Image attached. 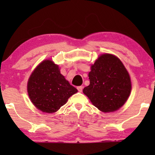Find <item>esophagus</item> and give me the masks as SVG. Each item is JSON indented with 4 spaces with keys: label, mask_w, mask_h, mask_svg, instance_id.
Returning <instances> with one entry per match:
<instances>
[{
    "label": "esophagus",
    "mask_w": 155,
    "mask_h": 155,
    "mask_svg": "<svg viewBox=\"0 0 155 155\" xmlns=\"http://www.w3.org/2000/svg\"><path fill=\"white\" fill-rule=\"evenodd\" d=\"M83 88V86H78V87H77V90L78 91H79V92H82Z\"/></svg>",
    "instance_id": "obj_1"
}]
</instances>
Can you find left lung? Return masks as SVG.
<instances>
[{"instance_id":"obj_1","label":"left lung","mask_w":155,"mask_h":155,"mask_svg":"<svg viewBox=\"0 0 155 155\" xmlns=\"http://www.w3.org/2000/svg\"><path fill=\"white\" fill-rule=\"evenodd\" d=\"M89 79L90 85L83 91L100 111H116L129 96V74L122 61L112 54H104L99 57L91 65Z\"/></svg>"}]
</instances>
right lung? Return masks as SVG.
Instances as JSON below:
<instances>
[{
    "label": "right lung",
    "mask_w": 155,
    "mask_h": 155,
    "mask_svg": "<svg viewBox=\"0 0 155 155\" xmlns=\"http://www.w3.org/2000/svg\"><path fill=\"white\" fill-rule=\"evenodd\" d=\"M27 91L34 105L49 114L58 111L78 91L51 60H45L35 68L28 79Z\"/></svg>",
    "instance_id": "1"
}]
</instances>
